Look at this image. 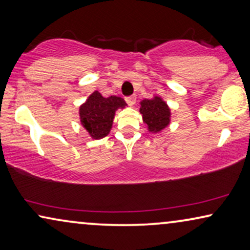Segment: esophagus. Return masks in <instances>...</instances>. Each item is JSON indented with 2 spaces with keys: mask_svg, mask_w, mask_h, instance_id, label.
I'll return each instance as SVG.
<instances>
[{
  "mask_svg": "<svg viewBox=\"0 0 250 250\" xmlns=\"http://www.w3.org/2000/svg\"><path fill=\"white\" fill-rule=\"evenodd\" d=\"M125 102L126 104L129 105V106H133L136 103V96L135 95H132V96H129V97H125Z\"/></svg>",
  "mask_w": 250,
  "mask_h": 250,
  "instance_id": "1",
  "label": "esophagus"
}]
</instances>
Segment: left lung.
Masks as SVG:
<instances>
[{"instance_id": "obj_1", "label": "left lung", "mask_w": 250, "mask_h": 250, "mask_svg": "<svg viewBox=\"0 0 250 250\" xmlns=\"http://www.w3.org/2000/svg\"><path fill=\"white\" fill-rule=\"evenodd\" d=\"M139 112L143 114V120L150 132H159L170 124V108L159 96L140 102Z\"/></svg>"}]
</instances>
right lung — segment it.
Here are the masks:
<instances>
[{
  "label": "right lung",
  "instance_id": "right-lung-1",
  "mask_svg": "<svg viewBox=\"0 0 250 250\" xmlns=\"http://www.w3.org/2000/svg\"><path fill=\"white\" fill-rule=\"evenodd\" d=\"M125 105L124 98L118 96L105 98L96 90L80 106V122L91 138H104L111 131L115 111L124 108Z\"/></svg>",
  "mask_w": 250,
  "mask_h": 250
}]
</instances>
